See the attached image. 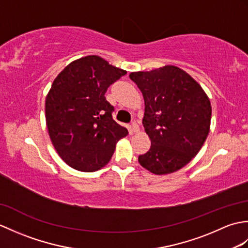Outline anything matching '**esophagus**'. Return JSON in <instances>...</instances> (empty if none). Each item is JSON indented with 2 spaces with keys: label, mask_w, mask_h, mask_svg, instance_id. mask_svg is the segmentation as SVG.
I'll use <instances>...</instances> for the list:
<instances>
[{
  "label": "esophagus",
  "mask_w": 248,
  "mask_h": 248,
  "mask_svg": "<svg viewBox=\"0 0 248 248\" xmlns=\"http://www.w3.org/2000/svg\"><path fill=\"white\" fill-rule=\"evenodd\" d=\"M130 131H131V133H138L139 131H140L139 124H136V123H132V124H131V125H130Z\"/></svg>",
  "instance_id": "34e87169"
}]
</instances>
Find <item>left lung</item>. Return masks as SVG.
I'll list each match as a JSON object with an SVG mask.
<instances>
[{
  "label": "left lung",
  "instance_id": "8db88e82",
  "mask_svg": "<svg viewBox=\"0 0 248 248\" xmlns=\"http://www.w3.org/2000/svg\"><path fill=\"white\" fill-rule=\"evenodd\" d=\"M143 93V124L151 140L140 164L155 175L186 166L202 148L210 131L211 103L202 86L176 66L130 73Z\"/></svg>",
  "mask_w": 248,
  "mask_h": 248
}]
</instances>
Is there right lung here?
<instances>
[{"label":"right lung","mask_w":248,"mask_h":248,"mask_svg":"<svg viewBox=\"0 0 248 248\" xmlns=\"http://www.w3.org/2000/svg\"><path fill=\"white\" fill-rule=\"evenodd\" d=\"M127 71L97 55L70 62L52 84L46 98V121L57 154L81 171L107 165L116 143L128 130L113 119L114 107L104 94Z\"/></svg>","instance_id":"right-lung-1"}]
</instances>
